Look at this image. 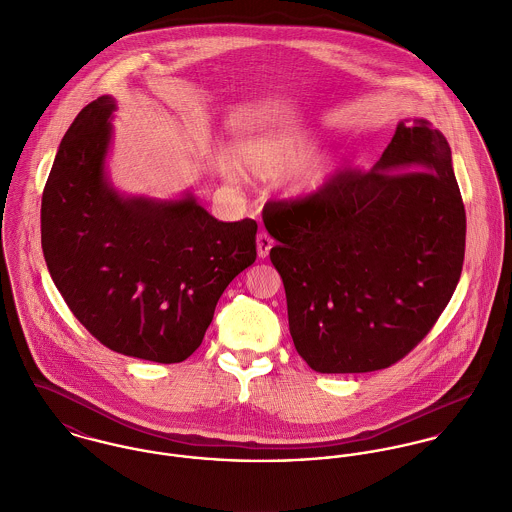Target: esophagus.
Instances as JSON below:
<instances>
[{
  "mask_svg": "<svg viewBox=\"0 0 512 512\" xmlns=\"http://www.w3.org/2000/svg\"><path fill=\"white\" fill-rule=\"evenodd\" d=\"M256 246H258V256L260 258H266L270 248L274 246V238L268 234V232H260L258 234V240H256Z\"/></svg>",
  "mask_w": 512,
  "mask_h": 512,
  "instance_id": "esophagus-1",
  "label": "esophagus"
}]
</instances>
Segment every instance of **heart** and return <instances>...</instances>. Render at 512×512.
Listing matches in <instances>:
<instances>
[{
    "mask_svg": "<svg viewBox=\"0 0 512 512\" xmlns=\"http://www.w3.org/2000/svg\"><path fill=\"white\" fill-rule=\"evenodd\" d=\"M315 149V140L301 130H276L262 134L240 149V161L260 177H278L301 165ZM327 165L313 163L297 171L295 191L307 193L323 185Z\"/></svg>",
    "mask_w": 512,
    "mask_h": 512,
    "instance_id": "b5f03b06",
    "label": "heart"
}]
</instances>
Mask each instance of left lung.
I'll list each match as a JSON object with an SVG mask.
<instances>
[{
  "label": "left lung",
  "instance_id": "1",
  "mask_svg": "<svg viewBox=\"0 0 512 512\" xmlns=\"http://www.w3.org/2000/svg\"><path fill=\"white\" fill-rule=\"evenodd\" d=\"M278 240L293 345L315 372L396 365L432 331L457 288L465 207L447 140L398 124L378 163L264 207Z\"/></svg>",
  "mask_w": 512,
  "mask_h": 512
}]
</instances>
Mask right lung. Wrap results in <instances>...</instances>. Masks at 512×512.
Instances as JSON below:
<instances>
[{"instance_id":"1","label":"right lung","mask_w":512,"mask_h":512,"mask_svg":"<svg viewBox=\"0 0 512 512\" xmlns=\"http://www.w3.org/2000/svg\"><path fill=\"white\" fill-rule=\"evenodd\" d=\"M100 96L67 130L41 203L57 290L110 351L161 365L191 357L226 286L256 260V220L222 222L193 197L122 199L104 179L110 114Z\"/></svg>"}]
</instances>
